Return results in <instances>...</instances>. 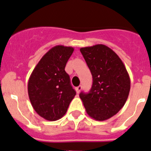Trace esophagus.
Wrapping results in <instances>:
<instances>
[{
  "instance_id": "1",
  "label": "esophagus",
  "mask_w": 151,
  "mask_h": 151,
  "mask_svg": "<svg viewBox=\"0 0 151 151\" xmlns=\"http://www.w3.org/2000/svg\"><path fill=\"white\" fill-rule=\"evenodd\" d=\"M76 92H77V93H79V92H81V90L82 89V86H77V87H76Z\"/></svg>"
}]
</instances>
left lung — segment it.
<instances>
[{
  "label": "left lung",
  "mask_w": 151,
  "mask_h": 151,
  "mask_svg": "<svg viewBox=\"0 0 151 151\" xmlns=\"http://www.w3.org/2000/svg\"><path fill=\"white\" fill-rule=\"evenodd\" d=\"M92 75L89 93L81 92L86 113L103 121L117 114L130 91V78L124 64L111 48L103 44L81 48Z\"/></svg>",
  "instance_id": "1"
}]
</instances>
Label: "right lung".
Masks as SVG:
<instances>
[{
    "label": "right lung",
    "instance_id": "right-lung-1",
    "mask_svg": "<svg viewBox=\"0 0 151 151\" xmlns=\"http://www.w3.org/2000/svg\"><path fill=\"white\" fill-rule=\"evenodd\" d=\"M73 52L71 47H52L42 57L29 77L30 101L37 114L47 120L61 119L76 95L65 70Z\"/></svg>",
    "mask_w": 151,
    "mask_h": 151
}]
</instances>
